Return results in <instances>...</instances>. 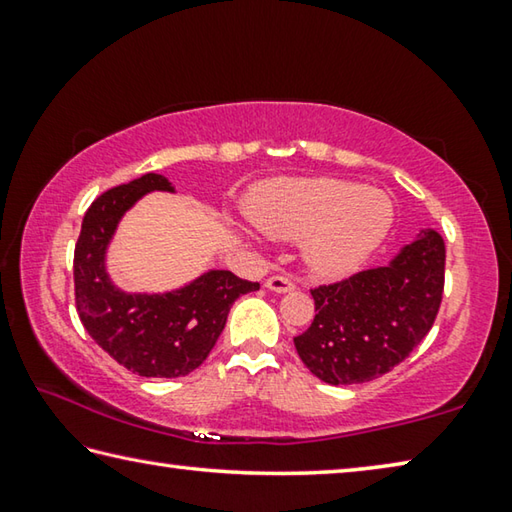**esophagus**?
Segmentation results:
<instances>
[{
    "label": "esophagus",
    "instance_id": "esophagus-1",
    "mask_svg": "<svg viewBox=\"0 0 512 512\" xmlns=\"http://www.w3.org/2000/svg\"><path fill=\"white\" fill-rule=\"evenodd\" d=\"M266 289L275 291V293H289L296 289V284H293L289 277H284V275H271L266 280Z\"/></svg>",
    "mask_w": 512,
    "mask_h": 512
}]
</instances>
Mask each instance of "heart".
<instances>
[{
  "mask_svg": "<svg viewBox=\"0 0 512 512\" xmlns=\"http://www.w3.org/2000/svg\"><path fill=\"white\" fill-rule=\"evenodd\" d=\"M248 216L266 235L305 241L316 275L357 273L393 225V203L377 189L336 178H284L257 187Z\"/></svg>",
  "mask_w": 512,
  "mask_h": 512,
  "instance_id": "obj_1",
  "label": "heart"
}]
</instances>
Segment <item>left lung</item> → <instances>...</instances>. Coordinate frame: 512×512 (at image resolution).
<instances>
[{"instance_id": "1", "label": "left lung", "mask_w": 512, "mask_h": 512, "mask_svg": "<svg viewBox=\"0 0 512 512\" xmlns=\"http://www.w3.org/2000/svg\"><path fill=\"white\" fill-rule=\"evenodd\" d=\"M443 287L445 241L420 230L386 266L311 289L314 323L293 339L302 363L332 386L386 375L429 334Z\"/></svg>"}]
</instances>
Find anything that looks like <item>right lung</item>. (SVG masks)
<instances>
[{
    "instance_id": "right-lung-1",
    "label": "right lung",
    "mask_w": 512,
    "mask_h": 512,
    "mask_svg": "<svg viewBox=\"0 0 512 512\" xmlns=\"http://www.w3.org/2000/svg\"><path fill=\"white\" fill-rule=\"evenodd\" d=\"M151 192H176L160 173L101 194L83 216L74 248L76 309L88 334L119 366L140 377L173 379L196 370L212 352L230 307L257 282L207 271L164 293H128L110 280L106 255L124 214Z\"/></svg>"
}]
</instances>
